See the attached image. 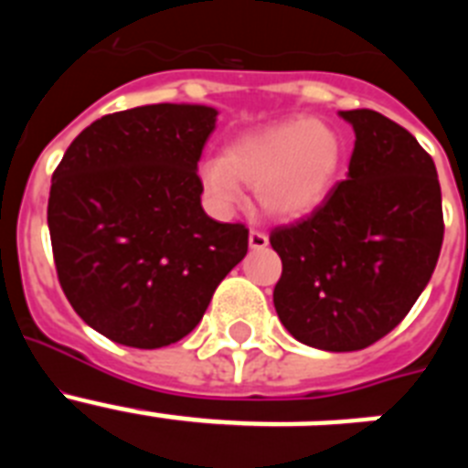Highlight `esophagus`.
I'll return each instance as SVG.
<instances>
[{
    "label": "esophagus",
    "instance_id": "esophagus-1",
    "mask_svg": "<svg viewBox=\"0 0 468 468\" xmlns=\"http://www.w3.org/2000/svg\"><path fill=\"white\" fill-rule=\"evenodd\" d=\"M248 243H250V248H253V250H260V248H267L270 239H267V234H264V231L250 229V234H248Z\"/></svg>",
    "mask_w": 468,
    "mask_h": 468
}]
</instances>
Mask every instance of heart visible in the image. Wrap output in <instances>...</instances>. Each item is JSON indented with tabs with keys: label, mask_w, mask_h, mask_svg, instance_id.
I'll list each match as a JSON object with an SVG mask.
<instances>
[{
	"label": "heart",
	"mask_w": 468,
	"mask_h": 468,
	"mask_svg": "<svg viewBox=\"0 0 468 468\" xmlns=\"http://www.w3.org/2000/svg\"><path fill=\"white\" fill-rule=\"evenodd\" d=\"M340 133L316 119H291L229 144L222 159L201 166V187L215 210L243 204V185L274 218H300L316 208L340 171Z\"/></svg>",
	"instance_id": "heart-1"
}]
</instances>
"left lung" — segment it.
Returning a JSON list of instances; mask_svg holds the SVG:
<instances>
[{"label":"left lung","instance_id":"8db88e82","mask_svg":"<svg viewBox=\"0 0 468 468\" xmlns=\"http://www.w3.org/2000/svg\"><path fill=\"white\" fill-rule=\"evenodd\" d=\"M356 131L346 180L309 215L274 227L283 271L281 324L302 345L358 351L408 316L436 270L443 206L429 152L375 110H346Z\"/></svg>","mask_w":468,"mask_h":468}]
</instances>
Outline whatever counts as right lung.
Segmentation results:
<instances>
[{
  "mask_svg": "<svg viewBox=\"0 0 468 468\" xmlns=\"http://www.w3.org/2000/svg\"><path fill=\"white\" fill-rule=\"evenodd\" d=\"M215 117L213 107L171 102L105 114L53 171L58 281L112 342L159 349L183 340L248 253L246 225L201 208L197 166Z\"/></svg>",
  "mask_w": 468,
  "mask_h": 468,
  "instance_id": "1",
  "label": "right lung"
}]
</instances>
